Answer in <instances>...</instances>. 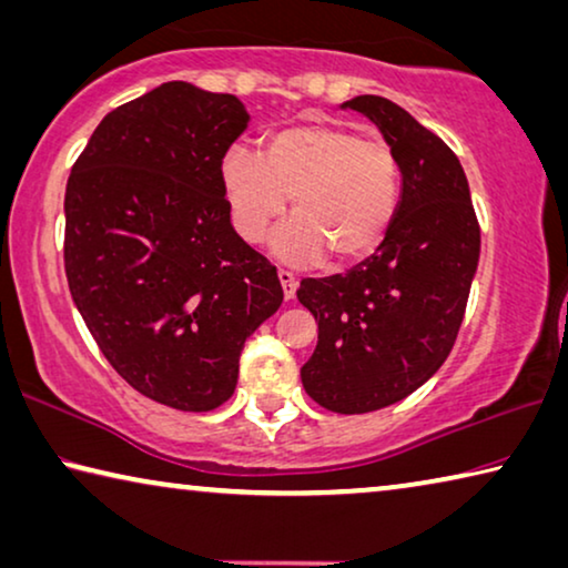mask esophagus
Wrapping results in <instances>:
<instances>
[{
    "label": "esophagus",
    "mask_w": 568,
    "mask_h": 568,
    "mask_svg": "<svg viewBox=\"0 0 568 568\" xmlns=\"http://www.w3.org/2000/svg\"><path fill=\"white\" fill-rule=\"evenodd\" d=\"M277 277H281L285 301H291L293 295H295V287H298V277H295L291 270H277Z\"/></svg>",
    "instance_id": "1"
}]
</instances>
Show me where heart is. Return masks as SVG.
Returning a JSON list of instances; mask_svg holds the SVG:
<instances>
[{"instance_id":"obj_1","label":"heart","mask_w":568,"mask_h":568,"mask_svg":"<svg viewBox=\"0 0 568 568\" xmlns=\"http://www.w3.org/2000/svg\"><path fill=\"white\" fill-rule=\"evenodd\" d=\"M222 189L237 235L257 242L293 196V222L275 235L287 263H354L382 245L397 220L402 166L389 141L338 123H301L267 136L263 156L232 146Z\"/></svg>"}]
</instances>
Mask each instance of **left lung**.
Listing matches in <instances>:
<instances>
[{"instance_id": "left-lung-1", "label": "left lung", "mask_w": 568, "mask_h": 568, "mask_svg": "<svg viewBox=\"0 0 568 568\" xmlns=\"http://www.w3.org/2000/svg\"><path fill=\"white\" fill-rule=\"evenodd\" d=\"M344 108L366 113L402 166V202L389 235L344 275L305 277L298 301L318 323L301 368L321 407L364 414L399 402L445 364L465 316L480 257L460 159L447 143L382 95Z\"/></svg>"}]
</instances>
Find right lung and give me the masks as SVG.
<instances>
[{
	"instance_id": "add662e5",
	"label": "right lung",
	"mask_w": 568,
	"mask_h": 568,
	"mask_svg": "<svg viewBox=\"0 0 568 568\" xmlns=\"http://www.w3.org/2000/svg\"><path fill=\"white\" fill-rule=\"evenodd\" d=\"M235 95L184 80L113 108L65 189V275L98 348L143 397L210 412L252 331L283 303L275 265L230 222L222 159Z\"/></svg>"
}]
</instances>
